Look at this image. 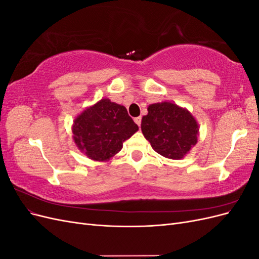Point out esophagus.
Masks as SVG:
<instances>
[{"instance_id":"obj_1","label":"esophagus","mask_w":259,"mask_h":259,"mask_svg":"<svg viewBox=\"0 0 259 259\" xmlns=\"http://www.w3.org/2000/svg\"><path fill=\"white\" fill-rule=\"evenodd\" d=\"M135 123L138 125V126H140V124H142V116H137L134 119Z\"/></svg>"}]
</instances>
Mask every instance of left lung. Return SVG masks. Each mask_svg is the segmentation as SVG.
<instances>
[{
    "label": "left lung",
    "instance_id": "obj_1",
    "mask_svg": "<svg viewBox=\"0 0 259 259\" xmlns=\"http://www.w3.org/2000/svg\"><path fill=\"white\" fill-rule=\"evenodd\" d=\"M142 131L155 152L182 160L198 143L199 124L191 112L170 101L149 105Z\"/></svg>",
    "mask_w": 259,
    "mask_h": 259
}]
</instances>
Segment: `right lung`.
<instances>
[{
  "mask_svg": "<svg viewBox=\"0 0 259 259\" xmlns=\"http://www.w3.org/2000/svg\"><path fill=\"white\" fill-rule=\"evenodd\" d=\"M138 131L126 108L103 98L73 120V142L89 159L107 162L121 151L123 143Z\"/></svg>",
  "mask_w": 259,
  "mask_h": 259,
  "instance_id": "obj_1",
  "label": "right lung"
}]
</instances>
